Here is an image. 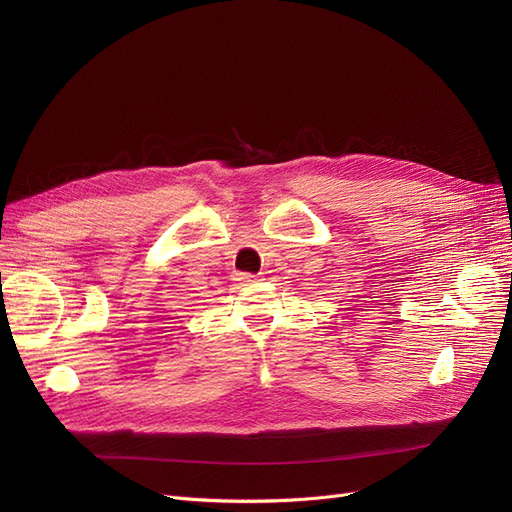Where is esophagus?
<instances>
[{
	"instance_id": "34e87169",
	"label": "esophagus",
	"mask_w": 512,
	"mask_h": 512,
	"mask_svg": "<svg viewBox=\"0 0 512 512\" xmlns=\"http://www.w3.org/2000/svg\"><path fill=\"white\" fill-rule=\"evenodd\" d=\"M238 280H240L242 284H251V282H257L259 276H255V274H240Z\"/></svg>"
}]
</instances>
